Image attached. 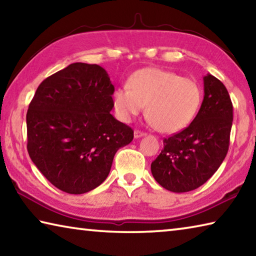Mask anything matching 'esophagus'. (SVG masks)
<instances>
[{"label": "esophagus", "instance_id": "34e87169", "mask_svg": "<svg viewBox=\"0 0 256 256\" xmlns=\"http://www.w3.org/2000/svg\"><path fill=\"white\" fill-rule=\"evenodd\" d=\"M146 136V133L138 131V130H136V131H134V138H142V136Z\"/></svg>", "mask_w": 256, "mask_h": 256}]
</instances>
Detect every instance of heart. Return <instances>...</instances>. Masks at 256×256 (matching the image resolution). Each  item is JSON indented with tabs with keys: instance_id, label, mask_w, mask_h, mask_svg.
<instances>
[{
	"instance_id": "1",
	"label": "heart",
	"mask_w": 256,
	"mask_h": 256,
	"mask_svg": "<svg viewBox=\"0 0 256 256\" xmlns=\"http://www.w3.org/2000/svg\"><path fill=\"white\" fill-rule=\"evenodd\" d=\"M202 102L196 81L159 68H144L128 78V86L116 88L112 102L118 118L130 122L144 110L157 131L176 133L188 126Z\"/></svg>"
}]
</instances>
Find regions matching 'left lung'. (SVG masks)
Here are the masks:
<instances>
[{
  "mask_svg": "<svg viewBox=\"0 0 256 256\" xmlns=\"http://www.w3.org/2000/svg\"><path fill=\"white\" fill-rule=\"evenodd\" d=\"M204 97L188 128L164 138V149L151 164L157 183L170 192L200 188L218 170L228 152L232 104L226 86L210 73L203 78Z\"/></svg>",
  "mask_w": 256,
  "mask_h": 256,
  "instance_id": "left-lung-1",
  "label": "left lung"
}]
</instances>
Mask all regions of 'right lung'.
I'll return each mask as SVG.
<instances>
[{
  "label": "right lung",
  "instance_id": "obj_1",
  "mask_svg": "<svg viewBox=\"0 0 256 256\" xmlns=\"http://www.w3.org/2000/svg\"><path fill=\"white\" fill-rule=\"evenodd\" d=\"M112 84L97 64L72 63L42 82L27 112L28 154L55 188L84 194L100 185L133 130L110 114Z\"/></svg>",
  "mask_w": 256,
  "mask_h": 256
}]
</instances>
